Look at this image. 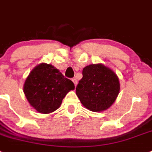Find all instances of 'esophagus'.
Listing matches in <instances>:
<instances>
[{
    "instance_id": "esophagus-1",
    "label": "esophagus",
    "mask_w": 152,
    "mask_h": 152,
    "mask_svg": "<svg viewBox=\"0 0 152 152\" xmlns=\"http://www.w3.org/2000/svg\"><path fill=\"white\" fill-rule=\"evenodd\" d=\"M72 81L73 82V83H74V85H75V86H76V85H77V80H76V79H72Z\"/></svg>"
}]
</instances>
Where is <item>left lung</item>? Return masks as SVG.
I'll list each match as a JSON object with an SVG mask.
<instances>
[{
	"label": "left lung",
	"mask_w": 152,
	"mask_h": 152,
	"mask_svg": "<svg viewBox=\"0 0 152 152\" xmlns=\"http://www.w3.org/2000/svg\"><path fill=\"white\" fill-rule=\"evenodd\" d=\"M120 91L115 72L102 63L86 66L76 88L82 105L92 112H102L113 105Z\"/></svg>",
	"instance_id": "1"
}]
</instances>
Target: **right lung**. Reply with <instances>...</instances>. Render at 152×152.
Returning a JSON list of instances; mask_svg holds the SVG:
<instances>
[{"label":"right lung","instance_id":"obj_1","mask_svg":"<svg viewBox=\"0 0 152 152\" xmlns=\"http://www.w3.org/2000/svg\"><path fill=\"white\" fill-rule=\"evenodd\" d=\"M75 86L51 64L42 63L30 71L23 84V92L30 105L42 114L60 107L63 98Z\"/></svg>","mask_w":152,"mask_h":152}]
</instances>
